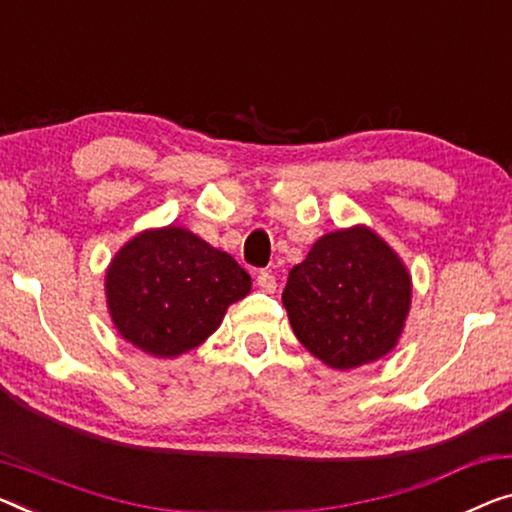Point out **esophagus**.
<instances>
[{
  "mask_svg": "<svg viewBox=\"0 0 512 512\" xmlns=\"http://www.w3.org/2000/svg\"><path fill=\"white\" fill-rule=\"evenodd\" d=\"M257 285H259V289H262V292H276V287H278V282H276V276H273V273H269V271H259L257 273Z\"/></svg>",
  "mask_w": 512,
  "mask_h": 512,
  "instance_id": "1",
  "label": "esophagus"
}]
</instances>
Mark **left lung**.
<instances>
[{
  "label": "left lung",
  "mask_w": 512,
  "mask_h": 512,
  "mask_svg": "<svg viewBox=\"0 0 512 512\" xmlns=\"http://www.w3.org/2000/svg\"><path fill=\"white\" fill-rule=\"evenodd\" d=\"M409 301L411 280L400 257L365 227L322 236L289 271L282 292L296 338L335 370L391 352Z\"/></svg>",
  "instance_id": "1"
}]
</instances>
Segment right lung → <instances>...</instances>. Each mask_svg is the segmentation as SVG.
<instances>
[{
	"label": "right lung",
	"instance_id": "add662e5",
	"mask_svg": "<svg viewBox=\"0 0 512 512\" xmlns=\"http://www.w3.org/2000/svg\"><path fill=\"white\" fill-rule=\"evenodd\" d=\"M105 292L117 331L142 352L170 358L218 329L227 305L250 292V276L232 255L170 225L119 250Z\"/></svg>",
	"mask_w": 512,
	"mask_h": 512
}]
</instances>
